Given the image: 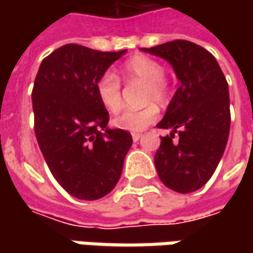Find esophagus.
I'll return each mask as SVG.
<instances>
[{
	"instance_id": "1",
	"label": "esophagus",
	"mask_w": 253,
	"mask_h": 253,
	"mask_svg": "<svg viewBox=\"0 0 253 253\" xmlns=\"http://www.w3.org/2000/svg\"><path fill=\"white\" fill-rule=\"evenodd\" d=\"M142 138V133H138V132H135V133H132V139H133V142L139 141Z\"/></svg>"
}]
</instances>
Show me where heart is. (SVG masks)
Masks as SVG:
<instances>
[{"label":"heart","mask_w":253,"mask_h":253,"mask_svg":"<svg viewBox=\"0 0 253 253\" xmlns=\"http://www.w3.org/2000/svg\"><path fill=\"white\" fill-rule=\"evenodd\" d=\"M122 76L126 82L146 85L145 101L165 104L168 100V88L165 84V67L159 62L146 56H133L122 67ZM95 90L101 105L111 114L122 108L121 83L111 72L104 73L97 80ZM159 110L155 105H148L141 110H126L114 120V125L120 129L131 132L143 131L158 120Z\"/></svg>","instance_id":"1"}]
</instances>
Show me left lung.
Returning a JSON list of instances; mask_svg holds the SVG:
<instances>
[{
	"label": "left lung",
	"mask_w": 253,
	"mask_h": 253,
	"mask_svg": "<svg viewBox=\"0 0 253 253\" xmlns=\"http://www.w3.org/2000/svg\"><path fill=\"white\" fill-rule=\"evenodd\" d=\"M165 59L180 82L158 128L170 129L161 139L155 166L162 183L177 193L201 189L212 176L229 135L228 83L215 57L189 41L143 47ZM174 133L179 142L172 143Z\"/></svg>",
	"instance_id": "left-lung-1"
}]
</instances>
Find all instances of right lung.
Wrapping results in <instances>:
<instances>
[{"instance_id": "right-lung-1", "label": "right lung", "mask_w": 253, "mask_h": 253, "mask_svg": "<svg viewBox=\"0 0 253 253\" xmlns=\"http://www.w3.org/2000/svg\"><path fill=\"white\" fill-rule=\"evenodd\" d=\"M125 53L64 44L42 60L36 74L35 135L53 177L76 199H101L121 177L132 136L108 128L95 84Z\"/></svg>"}]
</instances>
